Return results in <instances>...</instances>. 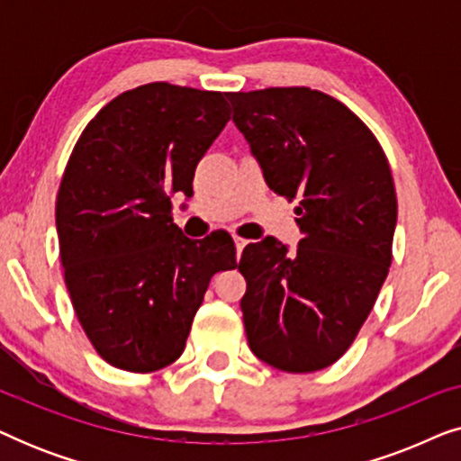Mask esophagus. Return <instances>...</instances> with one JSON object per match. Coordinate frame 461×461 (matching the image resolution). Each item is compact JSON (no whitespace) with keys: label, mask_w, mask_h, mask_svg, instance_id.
Returning <instances> with one entry per match:
<instances>
[{"label":"esophagus","mask_w":461,"mask_h":461,"mask_svg":"<svg viewBox=\"0 0 461 461\" xmlns=\"http://www.w3.org/2000/svg\"><path fill=\"white\" fill-rule=\"evenodd\" d=\"M248 243H249L248 239L235 237V248H237V256H241V251H243V248H245V245H248Z\"/></svg>","instance_id":"obj_1"}]
</instances>
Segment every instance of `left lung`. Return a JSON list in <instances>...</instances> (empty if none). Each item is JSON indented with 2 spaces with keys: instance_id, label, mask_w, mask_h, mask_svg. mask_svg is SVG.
<instances>
[{
  "instance_id": "left-lung-1",
  "label": "left lung",
  "mask_w": 461,
  "mask_h": 461,
  "mask_svg": "<svg viewBox=\"0 0 461 461\" xmlns=\"http://www.w3.org/2000/svg\"><path fill=\"white\" fill-rule=\"evenodd\" d=\"M226 96L270 191L300 201L298 249L267 237L239 260L249 348L287 374H312L350 348L386 281L393 172L374 131L323 92L300 86Z\"/></svg>"
}]
</instances>
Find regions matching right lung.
Wrapping results in <instances>:
<instances>
[{
    "label": "right lung",
    "mask_w": 461,
    "mask_h": 461,
    "mask_svg": "<svg viewBox=\"0 0 461 461\" xmlns=\"http://www.w3.org/2000/svg\"><path fill=\"white\" fill-rule=\"evenodd\" d=\"M230 113L222 92L167 81L113 98L81 131L56 194L60 262L81 327L113 367L153 374L185 350L212 276L237 267L229 232L193 241L172 194Z\"/></svg>",
    "instance_id": "add662e5"
}]
</instances>
